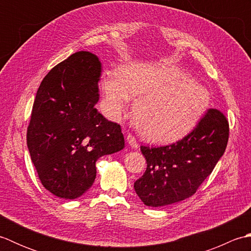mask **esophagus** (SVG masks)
Returning a JSON list of instances; mask_svg holds the SVG:
<instances>
[{"instance_id": "1", "label": "esophagus", "mask_w": 251, "mask_h": 251, "mask_svg": "<svg viewBox=\"0 0 251 251\" xmlns=\"http://www.w3.org/2000/svg\"><path fill=\"white\" fill-rule=\"evenodd\" d=\"M126 140H127V142H128V145H129L132 149H137V148H138V143H137L136 139L134 138V136L127 135Z\"/></svg>"}]
</instances>
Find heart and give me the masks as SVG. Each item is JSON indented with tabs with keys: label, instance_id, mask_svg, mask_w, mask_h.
Returning <instances> with one entry per match:
<instances>
[{
	"label": "heart",
	"instance_id": "obj_1",
	"mask_svg": "<svg viewBox=\"0 0 251 251\" xmlns=\"http://www.w3.org/2000/svg\"><path fill=\"white\" fill-rule=\"evenodd\" d=\"M102 110L111 120H119L135 104V120L140 135L156 143L175 142L189 135L210 103L208 90L188 79L175 67L134 63L119 71H104L101 76Z\"/></svg>",
	"mask_w": 251,
	"mask_h": 251
}]
</instances>
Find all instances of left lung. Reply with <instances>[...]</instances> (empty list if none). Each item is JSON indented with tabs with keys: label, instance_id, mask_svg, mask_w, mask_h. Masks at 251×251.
<instances>
[{
	"label": "left lung",
	"instance_id": "obj_1",
	"mask_svg": "<svg viewBox=\"0 0 251 251\" xmlns=\"http://www.w3.org/2000/svg\"><path fill=\"white\" fill-rule=\"evenodd\" d=\"M228 123L220 111L209 109L182 140L159 148L141 147L147 170L134 188L147 206L175 204L193 195L226 151Z\"/></svg>",
	"mask_w": 251,
	"mask_h": 251
}]
</instances>
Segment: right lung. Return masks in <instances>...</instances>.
I'll list each match as a JSON object with an SVG mask.
<instances>
[{
    "mask_svg": "<svg viewBox=\"0 0 251 251\" xmlns=\"http://www.w3.org/2000/svg\"><path fill=\"white\" fill-rule=\"evenodd\" d=\"M100 72L97 57L77 51L52 68L36 93L26 146L42 184L60 199L83 195L98 158L125 147L121 126L95 108Z\"/></svg>",
    "mask_w": 251,
    "mask_h": 251,
    "instance_id": "add662e5",
    "label": "right lung"
}]
</instances>
